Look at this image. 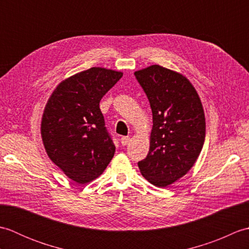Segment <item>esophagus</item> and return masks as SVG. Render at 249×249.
<instances>
[{
  "instance_id": "1",
  "label": "esophagus",
  "mask_w": 249,
  "mask_h": 249,
  "mask_svg": "<svg viewBox=\"0 0 249 249\" xmlns=\"http://www.w3.org/2000/svg\"><path fill=\"white\" fill-rule=\"evenodd\" d=\"M129 140H130V138H129L128 136H123V137H121V139H120L122 145H126V144H128Z\"/></svg>"
}]
</instances>
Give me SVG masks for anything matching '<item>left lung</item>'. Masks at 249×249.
I'll return each mask as SVG.
<instances>
[{"mask_svg": "<svg viewBox=\"0 0 249 249\" xmlns=\"http://www.w3.org/2000/svg\"><path fill=\"white\" fill-rule=\"evenodd\" d=\"M153 113L150 151L138 162L144 178L167 187L186 174L202 150L205 118L196 89L182 73L160 65L135 71Z\"/></svg>", "mask_w": 249, "mask_h": 249, "instance_id": "1", "label": "left lung"}]
</instances>
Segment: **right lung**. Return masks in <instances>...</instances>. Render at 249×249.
<instances>
[{"label":"right lung","mask_w":249,"mask_h":249,"mask_svg":"<svg viewBox=\"0 0 249 249\" xmlns=\"http://www.w3.org/2000/svg\"><path fill=\"white\" fill-rule=\"evenodd\" d=\"M123 72L92 67L63 80L47 102L40 133L50 160L79 184L92 182L115 152L99 103Z\"/></svg>","instance_id":"right-lung-1"}]
</instances>
